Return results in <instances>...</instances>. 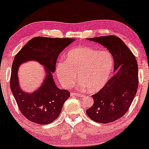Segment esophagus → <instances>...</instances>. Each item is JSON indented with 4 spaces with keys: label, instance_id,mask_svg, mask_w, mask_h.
<instances>
[{
    "label": "esophagus",
    "instance_id": "obj_1",
    "mask_svg": "<svg viewBox=\"0 0 149 149\" xmlns=\"http://www.w3.org/2000/svg\"><path fill=\"white\" fill-rule=\"evenodd\" d=\"M70 96H79V97H82L83 95L79 93H74V92H71L70 93Z\"/></svg>",
    "mask_w": 149,
    "mask_h": 149
}]
</instances>
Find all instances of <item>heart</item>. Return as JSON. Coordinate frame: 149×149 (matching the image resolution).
<instances>
[{
    "instance_id": "1",
    "label": "heart",
    "mask_w": 149,
    "mask_h": 149,
    "mask_svg": "<svg viewBox=\"0 0 149 149\" xmlns=\"http://www.w3.org/2000/svg\"><path fill=\"white\" fill-rule=\"evenodd\" d=\"M113 57L108 51H99L86 46L72 49L67 53L66 61L56 65V74L63 86H71L77 75L90 92H96L106 86L113 67Z\"/></svg>"
}]
</instances>
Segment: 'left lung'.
Listing matches in <instances>:
<instances>
[{
    "instance_id": "left-lung-1",
    "label": "left lung",
    "mask_w": 149,
    "mask_h": 149,
    "mask_svg": "<svg viewBox=\"0 0 149 149\" xmlns=\"http://www.w3.org/2000/svg\"><path fill=\"white\" fill-rule=\"evenodd\" d=\"M87 40L109 50L114 62V75L103 88L92 95L94 104L87 109L86 114L96 122H113L127 111L135 96L139 84L137 63L127 46L116 36Z\"/></svg>"
}]
</instances>
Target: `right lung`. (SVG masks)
<instances>
[{
  "instance_id": "obj_1",
  "label": "right lung",
  "mask_w": 149,
  "mask_h": 149,
  "mask_svg": "<svg viewBox=\"0 0 149 149\" xmlns=\"http://www.w3.org/2000/svg\"><path fill=\"white\" fill-rule=\"evenodd\" d=\"M74 40V38L36 37L29 41L14 57L10 77L11 92L21 113L30 121L41 125L54 121L70 97L69 91L57 86L53 73L55 71L58 55ZM31 60L45 67L46 75L38 89L27 93L19 86L18 70L21 64Z\"/></svg>"
}]
</instances>
